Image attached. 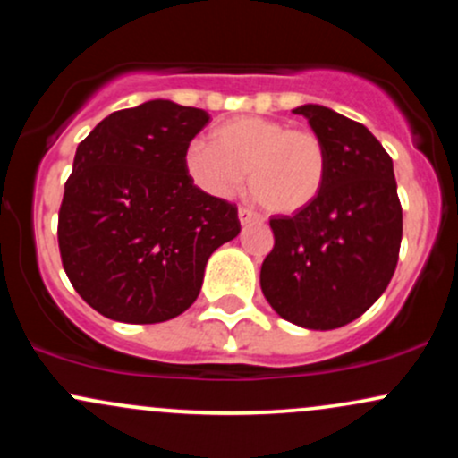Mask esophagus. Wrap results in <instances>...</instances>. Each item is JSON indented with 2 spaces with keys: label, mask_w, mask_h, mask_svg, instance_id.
<instances>
[{
  "label": "esophagus",
  "mask_w": 458,
  "mask_h": 458,
  "mask_svg": "<svg viewBox=\"0 0 458 458\" xmlns=\"http://www.w3.org/2000/svg\"><path fill=\"white\" fill-rule=\"evenodd\" d=\"M239 222H241V225H247V224H254V222H262V217L259 213L250 211V208H245V207H241L239 208Z\"/></svg>",
  "instance_id": "esophagus-1"
}]
</instances>
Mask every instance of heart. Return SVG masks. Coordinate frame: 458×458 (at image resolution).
<instances>
[{
  "label": "heart",
  "instance_id": "obj_1",
  "mask_svg": "<svg viewBox=\"0 0 458 458\" xmlns=\"http://www.w3.org/2000/svg\"><path fill=\"white\" fill-rule=\"evenodd\" d=\"M185 170L199 189L217 198L239 191L250 172V191L260 207L293 215L317 202L323 191L327 152L312 129L239 115L213 131V144H189Z\"/></svg>",
  "mask_w": 458,
  "mask_h": 458
}]
</instances>
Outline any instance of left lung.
<instances>
[{
  "instance_id": "8db88e82",
  "label": "left lung",
  "mask_w": 458,
  "mask_h": 458,
  "mask_svg": "<svg viewBox=\"0 0 458 458\" xmlns=\"http://www.w3.org/2000/svg\"><path fill=\"white\" fill-rule=\"evenodd\" d=\"M293 112L308 120L327 152L317 202L271 217L273 250L260 288L280 314L306 329H335L366 312L396 271L403 208L392 157L364 124L323 105Z\"/></svg>"
}]
</instances>
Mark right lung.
<instances>
[{
	"instance_id": "add662e5",
	"label": "right lung",
	"mask_w": 458,
	"mask_h": 458,
	"mask_svg": "<svg viewBox=\"0 0 458 458\" xmlns=\"http://www.w3.org/2000/svg\"><path fill=\"white\" fill-rule=\"evenodd\" d=\"M208 118L157 98L109 114L77 146L57 245L72 288L103 317L150 325L182 314L208 256L241 233L236 204L204 193L185 170Z\"/></svg>"
}]
</instances>
